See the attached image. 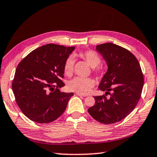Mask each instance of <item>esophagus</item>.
Instances as JSON below:
<instances>
[{
	"label": "esophagus",
	"instance_id": "1",
	"mask_svg": "<svg viewBox=\"0 0 157 157\" xmlns=\"http://www.w3.org/2000/svg\"><path fill=\"white\" fill-rule=\"evenodd\" d=\"M75 95H78V96H83L84 97L83 95L81 94H79V93H75Z\"/></svg>",
	"mask_w": 157,
	"mask_h": 157
}]
</instances>
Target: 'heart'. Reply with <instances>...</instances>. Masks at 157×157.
Masks as SVG:
<instances>
[{
	"instance_id": "b5f03b06",
	"label": "heart",
	"mask_w": 157,
	"mask_h": 157,
	"mask_svg": "<svg viewBox=\"0 0 157 157\" xmlns=\"http://www.w3.org/2000/svg\"><path fill=\"white\" fill-rule=\"evenodd\" d=\"M78 56L84 59L92 68V72L95 75H100L103 73V68L99 64L101 58L97 52L94 50H86L78 53ZM74 58L70 56L67 58L63 66V72L67 76H71L73 72ZM95 82L91 78H82L77 77L71 80L68 84V88L71 91L81 94H87L94 86Z\"/></svg>"
}]
</instances>
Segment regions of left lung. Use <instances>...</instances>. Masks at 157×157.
<instances>
[{"label":"left lung","mask_w":157,"mask_h":157,"mask_svg":"<svg viewBox=\"0 0 157 157\" xmlns=\"http://www.w3.org/2000/svg\"><path fill=\"white\" fill-rule=\"evenodd\" d=\"M96 50L108 66L98 88L105 95L95 96L88 111L95 120L113 124L127 117L136 107L141 95L144 79L139 61L124 48L112 43L98 45ZM109 94V97L106 95Z\"/></svg>","instance_id":"8db88e82"}]
</instances>
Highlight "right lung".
I'll use <instances>...</instances> for the list:
<instances>
[{"label":"right lung","mask_w":157,"mask_h":157,"mask_svg":"<svg viewBox=\"0 0 157 157\" xmlns=\"http://www.w3.org/2000/svg\"><path fill=\"white\" fill-rule=\"evenodd\" d=\"M74 49L47 44L34 50L18 63L12 91L20 109L30 120L49 123L64 112L73 93L60 92L59 88L65 86L61 79L63 66Z\"/></svg>","instance_id":"obj_1"}]
</instances>
